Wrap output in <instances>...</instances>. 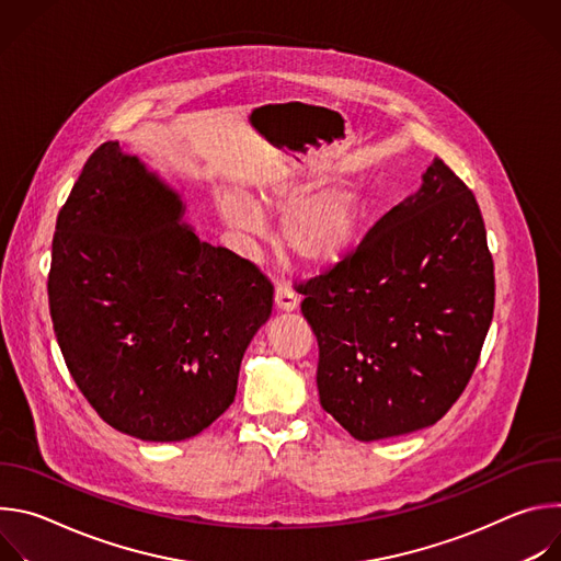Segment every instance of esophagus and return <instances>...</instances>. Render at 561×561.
<instances>
[{"instance_id": "1", "label": "esophagus", "mask_w": 561, "mask_h": 561, "mask_svg": "<svg viewBox=\"0 0 561 561\" xmlns=\"http://www.w3.org/2000/svg\"><path fill=\"white\" fill-rule=\"evenodd\" d=\"M299 306V297L293 288L288 286H277L275 288V308L284 312H293Z\"/></svg>"}]
</instances>
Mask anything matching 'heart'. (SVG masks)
<instances>
[{"label": "heart", "instance_id": "heart-1", "mask_svg": "<svg viewBox=\"0 0 561 561\" xmlns=\"http://www.w3.org/2000/svg\"><path fill=\"white\" fill-rule=\"evenodd\" d=\"M217 204L226 226L249 237L262 232L260 208L286 205L279 219V247L295 262L312 268L344 260L364 226V199L351 184L304 195V186L277 180L260 188L255 204L234 191H221Z\"/></svg>", "mask_w": 561, "mask_h": 561}]
</instances>
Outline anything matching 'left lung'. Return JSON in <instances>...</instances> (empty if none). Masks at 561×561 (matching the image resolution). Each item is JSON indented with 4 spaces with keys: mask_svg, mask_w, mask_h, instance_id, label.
I'll list each match as a JSON object with an SVG mask.
<instances>
[{
    "mask_svg": "<svg viewBox=\"0 0 561 561\" xmlns=\"http://www.w3.org/2000/svg\"><path fill=\"white\" fill-rule=\"evenodd\" d=\"M299 293L322 409L359 442L433 426L466 388L493 319L474 195L435 157L422 186Z\"/></svg>",
    "mask_w": 561,
    "mask_h": 561,
    "instance_id": "8db88e82",
    "label": "left lung"
}]
</instances>
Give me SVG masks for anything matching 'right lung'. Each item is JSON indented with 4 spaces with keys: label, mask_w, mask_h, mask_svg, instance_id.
<instances>
[{
    "label": "right lung",
    "mask_w": 561,
    "mask_h": 561,
    "mask_svg": "<svg viewBox=\"0 0 561 561\" xmlns=\"http://www.w3.org/2000/svg\"><path fill=\"white\" fill-rule=\"evenodd\" d=\"M48 304L64 362L100 417L144 442H182L232 404L273 286L202 242L182 193L106 141L59 210Z\"/></svg>",
    "instance_id": "1"
}]
</instances>
